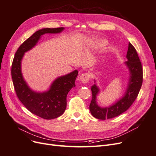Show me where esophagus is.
I'll return each instance as SVG.
<instances>
[{"instance_id": "1", "label": "esophagus", "mask_w": 156, "mask_h": 156, "mask_svg": "<svg viewBox=\"0 0 156 156\" xmlns=\"http://www.w3.org/2000/svg\"><path fill=\"white\" fill-rule=\"evenodd\" d=\"M79 79L81 82L83 84H86L88 82L89 79H90V75L87 73H83L79 77Z\"/></svg>"}]
</instances>
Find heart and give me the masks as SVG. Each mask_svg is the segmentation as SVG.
<instances>
[{
    "label": "heart",
    "mask_w": 156,
    "mask_h": 156,
    "mask_svg": "<svg viewBox=\"0 0 156 156\" xmlns=\"http://www.w3.org/2000/svg\"><path fill=\"white\" fill-rule=\"evenodd\" d=\"M107 44V41L105 39H92L88 41L87 45L90 49L97 50L105 46Z\"/></svg>",
    "instance_id": "obj_1"
}]
</instances>
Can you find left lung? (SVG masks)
I'll list each match as a JSON object with an SVG mask.
<instances>
[{
    "instance_id": "8db88e82",
    "label": "left lung",
    "mask_w": 156,
    "mask_h": 156,
    "mask_svg": "<svg viewBox=\"0 0 156 156\" xmlns=\"http://www.w3.org/2000/svg\"><path fill=\"white\" fill-rule=\"evenodd\" d=\"M127 61L124 63L129 71L128 83L124 95L119 100L107 107H101L97 102V96L100 88L94 79V85L91 87L92 98L89 108L92 115L100 120L110 119L126 111L133 104L137 97L143 83V68L136 51L129 42L126 55Z\"/></svg>"
}]
</instances>
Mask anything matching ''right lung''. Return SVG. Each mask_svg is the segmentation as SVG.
<instances>
[{"label": "right lung", "mask_w": 156, "mask_h": 156, "mask_svg": "<svg viewBox=\"0 0 156 156\" xmlns=\"http://www.w3.org/2000/svg\"><path fill=\"white\" fill-rule=\"evenodd\" d=\"M64 30L63 27L45 28L36 31L20 45L12 66V81L19 100L32 114L46 120L56 119L64 112L66 108V97L70 90L75 87L78 71L75 69L56 78L47 90L37 92L29 86L23 77L21 62L25 53L34 48L42 35L58 34Z\"/></svg>", "instance_id": "obj_1"}]
</instances>
